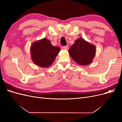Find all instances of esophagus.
Returning a JSON list of instances; mask_svg holds the SVG:
<instances>
[{
  "label": "esophagus",
  "mask_w": 122,
  "mask_h": 122,
  "mask_svg": "<svg viewBox=\"0 0 122 122\" xmlns=\"http://www.w3.org/2000/svg\"><path fill=\"white\" fill-rule=\"evenodd\" d=\"M69 48V47L68 46H65L63 47V49L65 50H68Z\"/></svg>",
  "instance_id": "1"
}]
</instances>
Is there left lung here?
Wrapping results in <instances>:
<instances>
[{"label":"left lung","mask_w":122,"mask_h":122,"mask_svg":"<svg viewBox=\"0 0 122 122\" xmlns=\"http://www.w3.org/2000/svg\"><path fill=\"white\" fill-rule=\"evenodd\" d=\"M96 48L93 44L82 38L76 40L69 50V53L73 60L82 66L90 64L93 61Z\"/></svg>","instance_id":"8db88e82"}]
</instances>
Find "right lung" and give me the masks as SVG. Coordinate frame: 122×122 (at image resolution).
I'll use <instances>...</instances> for the list:
<instances>
[{
  "label": "right lung",
  "mask_w": 122,
  "mask_h": 122,
  "mask_svg": "<svg viewBox=\"0 0 122 122\" xmlns=\"http://www.w3.org/2000/svg\"><path fill=\"white\" fill-rule=\"evenodd\" d=\"M30 50L34 63L41 67L47 68L54 62L61 49L53 46L49 40L43 38L33 43Z\"/></svg>",
  "instance_id": "obj_1"
}]
</instances>
